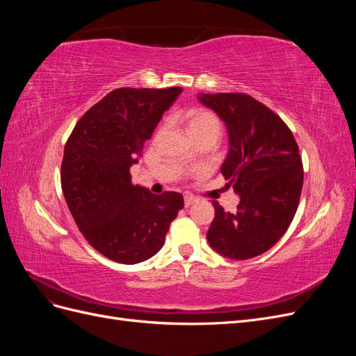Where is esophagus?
I'll return each instance as SVG.
<instances>
[{
    "label": "esophagus",
    "mask_w": 356,
    "mask_h": 356,
    "mask_svg": "<svg viewBox=\"0 0 356 356\" xmlns=\"http://www.w3.org/2000/svg\"><path fill=\"white\" fill-rule=\"evenodd\" d=\"M197 199L195 197V196H191V195H187V196H184V204H186V208H188L190 204H193L195 203Z\"/></svg>",
    "instance_id": "34e87169"
}]
</instances>
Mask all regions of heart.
Here are the masks:
<instances>
[{
    "instance_id": "heart-1",
    "label": "heart",
    "mask_w": 356,
    "mask_h": 356,
    "mask_svg": "<svg viewBox=\"0 0 356 356\" xmlns=\"http://www.w3.org/2000/svg\"><path fill=\"white\" fill-rule=\"evenodd\" d=\"M187 127L193 138L213 136L218 139L221 135V120L217 114L207 110H193L187 114Z\"/></svg>"
}]
</instances>
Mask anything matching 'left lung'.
I'll return each instance as SVG.
<instances>
[{
	"label": "left lung",
	"instance_id": "8db88e82",
	"mask_svg": "<svg viewBox=\"0 0 356 356\" xmlns=\"http://www.w3.org/2000/svg\"><path fill=\"white\" fill-rule=\"evenodd\" d=\"M199 99L227 126L221 174L241 196L234 213L212 203L207 238L221 255L248 260L270 250L297 212L305 177L298 145L282 118L250 95L202 93Z\"/></svg>",
	"mask_w": 356,
	"mask_h": 356
}]
</instances>
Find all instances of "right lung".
Here are the masks:
<instances>
[{
  "mask_svg": "<svg viewBox=\"0 0 356 356\" xmlns=\"http://www.w3.org/2000/svg\"><path fill=\"white\" fill-rule=\"evenodd\" d=\"M181 92L115 89L83 114L65 144L60 184L70 212L90 246L115 263L157 254L184 208L181 193L153 195L131 177L144 143Z\"/></svg>",
  "mask_w": 356,
  "mask_h": 356,
  "instance_id": "1",
  "label": "right lung"
}]
</instances>
